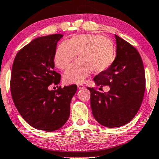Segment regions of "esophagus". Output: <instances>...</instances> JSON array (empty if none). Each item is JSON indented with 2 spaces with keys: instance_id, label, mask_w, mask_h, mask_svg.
<instances>
[{
  "instance_id": "1",
  "label": "esophagus",
  "mask_w": 159,
  "mask_h": 159,
  "mask_svg": "<svg viewBox=\"0 0 159 159\" xmlns=\"http://www.w3.org/2000/svg\"><path fill=\"white\" fill-rule=\"evenodd\" d=\"M77 86H78V88L79 89H82L84 88V86L82 84H77Z\"/></svg>"
}]
</instances>
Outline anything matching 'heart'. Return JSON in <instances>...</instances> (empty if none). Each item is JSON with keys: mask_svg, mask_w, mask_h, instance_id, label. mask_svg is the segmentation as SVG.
Here are the masks:
<instances>
[{"mask_svg": "<svg viewBox=\"0 0 159 159\" xmlns=\"http://www.w3.org/2000/svg\"><path fill=\"white\" fill-rule=\"evenodd\" d=\"M80 59L65 72L64 80L67 84L81 83L89 75L105 71L113 63L115 48L111 39L95 34L75 35L67 42H62L54 54L55 65L59 68H68L77 57Z\"/></svg>", "mask_w": 159, "mask_h": 159, "instance_id": "obj_1", "label": "heart"}]
</instances>
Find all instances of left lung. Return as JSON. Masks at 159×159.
Listing matches in <instances>:
<instances>
[{
    "instance_id": "8db88e82",
    "label": "left lung",
    "mask_w": 159,
    "mask_h": 159,
    "mask_svg": "<svg viewBox=\"0 0 159 159\" xmlns=\"http://www.w3.org/2000/svg\"><path fill=\"white\" fill-rule=\"evenodd\" d=\"M116 56L107 70L94 78L99 86H109L107 92H91L92 114L101 125L108 128L119 127L131 121L143 102L145 89L143 62L134 46L115 35Z\"/></svg>"
}]
</instances>
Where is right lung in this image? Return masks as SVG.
<instances>
[{
	"instance_id": "right-lung-1",
	"label": "right lung",
	"mask_w": 159,
	"mask_h": 159,
	"mask_svg": "<svg viewBox=\"0 0 159 159\" xmlns=\"http://www.w3.org/2000/svg\"><path fill=\"white\" fill-rule=\"evenodd\" d=\"M62 34L42 36L24 46L14 58L11 76V92L21 116L31 126L53 132L67 122L70 102L77 86H48L60 82L61 75L54 70V54Z\"/></svg>"
}]
</instances>
